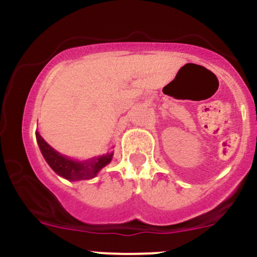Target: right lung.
<instances>
[{
	"instance_id": "obj_1",
	"label": "right lung",
	"mask_w": 257,
	"mask_h": 257,
	"mask_svg": "<svg viewBox=\"0 0 257 257\" xmlns=\"http://www.w3.org/2000/svg\"><path fill=\"white\" fill-rule=\"evenodd\" d=\"M36 139L41 152L49 167L61 178L70 180V181H79V180L94 178L98 175L102 168L110 163L112 156H113V153H106L104 156L87 159V161H75V159L65 157L55 151L43 140L38 132H36Z\"/></svg>"
}]
</instances>
